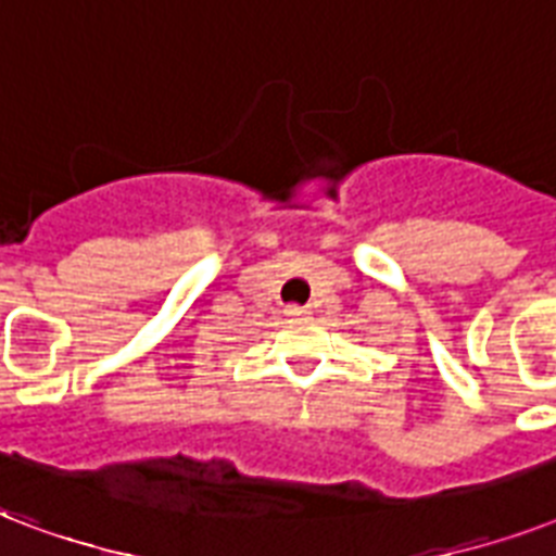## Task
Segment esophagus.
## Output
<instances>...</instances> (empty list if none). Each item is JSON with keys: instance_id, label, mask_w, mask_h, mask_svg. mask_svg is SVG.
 I'll return each instance as SVG.
<instances>
[{"instance_id": "34e87169", "label": "esophagus", "mask_w": 556, "mask_h": 556, "mask_svg": "<svg viewBox=\"0 0 556 556\" xmlns=\"http://www.w3.org/2000/svg\"><path fill=\"white\" fill-rule=\"evenodd\" d=\"M312 312H308L306 306H286V317H291V320H303V317H308Z\"/></svg>"}]
</instances>
